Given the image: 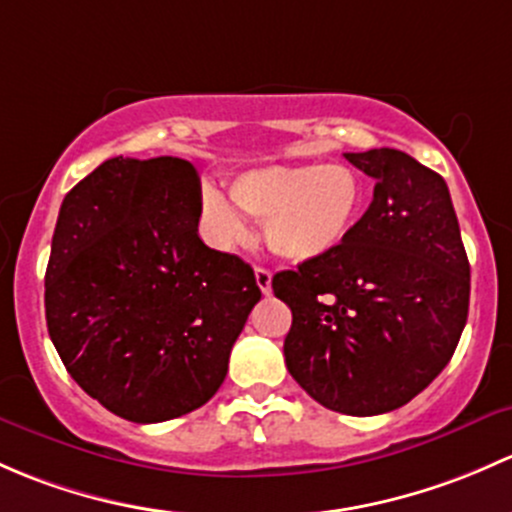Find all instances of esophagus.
<instances>
[{
	"mask_svg": "<svg viewBox=\"0 0 512 512\" xmlns=\"http://www.w3.org/2000/svg\"><path fill=\"white\" fill-rule=\"evenodd\" d=\"M254 276H256V286L261 288V293H271V271L263 266H256Z\"/></svg>",
	"mask_w": 512,
	"mask_h": 512,
	"instance_id": "1",
	"label": "esophagus"
}]
</instances>
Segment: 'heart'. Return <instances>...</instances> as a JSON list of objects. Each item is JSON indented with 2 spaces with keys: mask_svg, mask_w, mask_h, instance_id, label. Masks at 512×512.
I'll use <instances>...</instances> for the list:
<instances>
[{
  "mask_svg": "<svg viewBox=\"0 0 512 512\" xmlns=\"http://www.w3.org/2000/svg\"><path fill=\"white\" fill-rule=\"evenodd\" d=\"M226 202L214 189L202 194V219L219 246L246 239V221H261L263 244L288 263L330 256L355 231L365 212L367 187L345 162L263 165L229 182Z\"/></svg>",
  "mask_w": 512,
  "mask_h": 512,
  "instance_id": "b5f03b06",
  "label": "heart"
}]
</instances>
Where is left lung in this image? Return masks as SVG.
Masks as SVG:
<instances>
[{
    "mask_svg": "<svg viewBox=\"0 0 512 512\" xmlns=\"http://www.w3.org/2000/svg\"><path fill=\"white\" fill-rule=\"evenodd\" d=\"M345 160L374 179L370 209L340 249L271 286L293 313L283 355L295 382L333 412L374 416L449 365L471 266L444 177L392 147Z\"/></svg>",
    "mask_w": 512,
    "mask_h": 512,
    "instance_id": "left-lung-1",
    "label": "left lung"
}]
</instances>
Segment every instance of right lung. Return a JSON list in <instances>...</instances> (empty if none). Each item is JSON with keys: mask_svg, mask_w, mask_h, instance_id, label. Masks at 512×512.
Here are the masks:
<instances>
[{"mask_svg": "<svg viewBox=\"0 0 512 512\" xmlns=\"http://www.w3.org/2000/svg\"><path fill=\"white\" fill-rule=\"evenodd\" d=\"M202 187L179 157H113L63 197L46 325L78 387L157 424L207 404L261 300L249 263L197 234Z\"/></svg>", "mask_w": 512, "mask_h": 512, "instance_id": "1", "label": "right lung"}]
</instances>
